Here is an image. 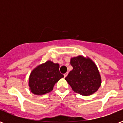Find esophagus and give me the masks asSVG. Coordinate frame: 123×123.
Listing matches in <instances>:
<instances>
[{"label": "esophagus", "instance_id": "obj_1", "mask_svg": "<svg viewBox=\"0 0 123 123\" xmlns=\"http://www.w3.org/2000/svg\"><path fill=\"white\" fill-rule=\"evenodd\" d=\"M68 72L65 73L63 74V75H64V77H65H65H67V75H68Z\"/></svg>", "mask_w": 123, "mask_h": 123}]
</instances>
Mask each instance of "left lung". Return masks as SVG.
I'll return each instance as SVG.
<instances>
[{
	"instance_id": "left-lung-1",
	"label": "left lung",
	"mask_w": 123,
	"mask_h": 123,
	"mask_svg": "<svg viewBox=\"0 0 123 123\" xmlns=\"http://www.w3.org/2000/svg\"><path fill=\"white\" fill-rule=\"evenodd\" d=\"M73 69L65 80L73 91L84 96L92 95L101 86V76L96 65L89 58L79 56L71 58Z\"/></svg>"
}]
</instances>
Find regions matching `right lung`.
Returning <instances> with one entry per match:
<instances>
[{"instance_id":"add662e5","label":"right lung","mask_w":123,"mask_h":123,"mask_svg":"<svg viewBox=\"0 0 123 123\" xmlns=\"http://www.w3.org/2000/svg\"><path fill=\"white\" fill-rule=\"evenodd\" d=\"M59 65L48 60L31 71L29 78L31 92L37 95H44L53 90L55 84L64 76L59 71Z\"/></svg>"}]
</instances>
